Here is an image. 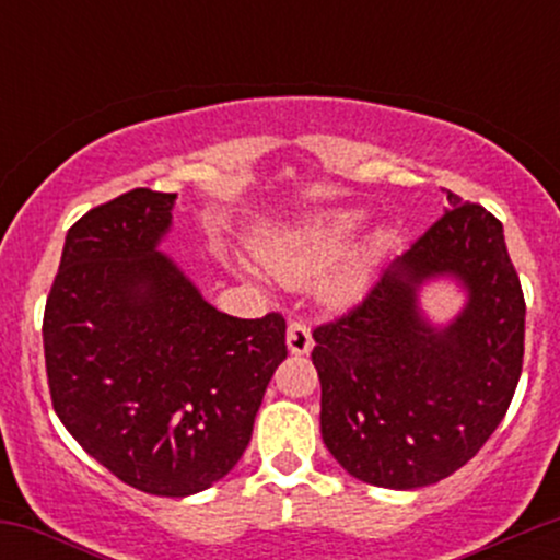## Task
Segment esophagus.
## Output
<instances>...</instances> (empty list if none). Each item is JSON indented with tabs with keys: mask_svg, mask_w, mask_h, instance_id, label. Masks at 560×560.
<instances>
[{
	"mask_svg": "<svg viewBox=\"0 0 560 560\" xmlns=\"http://www.w3.org/2000/svg\"><path fill=\"white\" fill-rule=\"evenodd\" d=\"M287 345L292 355H305L313 350V334L305 320H289L287 326Z\"/></svg>",
	"mask_w": 560,
	"mask_h": 560,
	"instance_id": "obj_1",
	"label": "esophagus"
}]
</instances>
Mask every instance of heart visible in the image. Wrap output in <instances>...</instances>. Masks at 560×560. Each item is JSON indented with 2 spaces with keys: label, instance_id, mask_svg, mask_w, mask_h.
Here are the masks:
<instances>
[{
  "label": "heart",
  "instance_id": "heart-1",
  "mask_svg": "<svg viewBox=\"0 0 560 560\" xmlns=\"http://www.w3.org/2000/svg\"><path fill=\"white\" fill-rule=\"evenodd\" d=\"M361 221L363 215L355 213V210L326 213L316 218L311 226L292 231V234L273 242L271 247H266L262 260L268 262V268H271L276 276H281V279L287 281L311 279V276L329 268L331 262L345 253L352 234L361 226ZM374 249L376 244H371L365 253L352 258L342 271L337 273V279L331 281V292L337 294V298H350V294L361 292L365 284V276H369V262Z\"/></svg>",
  "mask_w": 560,
  "mask_h": 560
}]
</instances>
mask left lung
Wrapping results in <instances>:
<instances>
[{"mask_svg":"<svg viewBox=\"0 0 560 560\" xmlns=\"http://www.w3.org/2000/svg\"><path fill=\"white\" fill-rule=\"evenodd\" d=\"M447 208L358 305L313 331L324 445L376 487L416 490L466 466L522 376L526 302L503 223L453 191ZM445 272L465 281L469 302L432 330L415 289Z\"/></svg>","mask_w":560,"mask_h":560,"instance_id":"8db88e82","label":"left lung"}]
</instances>
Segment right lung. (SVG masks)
Listing matches in <instances>:
<instances>
[{
	"mask_svg": "<svg viewBox=\"0 0 560 560\" xmlns=\"http://www.w3.org/2000/svg\"><path fill=\"white\" fill-rule=\"evenodd\" d=\"M176 195L139 189L68 229L44 307L55 413L107 471L184 498L226 477L287 358L281 313L234 318L158 253Z\"/></svg>",
	"mask_w": 560,
	"mask_h": 560,
	"instance_id": "1",
	"label": "right lung"
}]
</instances>
